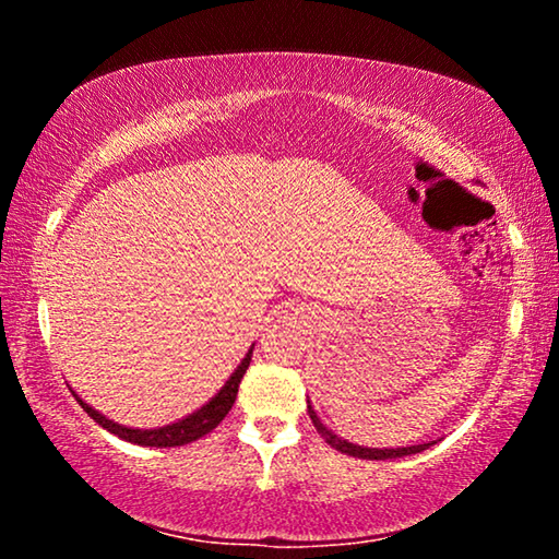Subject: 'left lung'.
Returning a JSON list of instances; mask_svg holds the SVG:
<instances>
[{
    "label": "left lung",
    "instance_id": "8db88e82",
    "mask_svg": "<svg viewBox=\"0 0 559 559\" xmlns=\"http://www.w3.org/2000/svg\"><path fill=\"white\" fill-rule=\"evenodd\" d=\"M308 414H310V421H313V427L318 429L320 437H323L330 447L340 453H347V456H355V459H367V461H386V459H402V456H412V453H419L424 449H429L431 443H416V447H400V449H370V447H359V443H349L347 439L337 437L333 429H328L323 421H320V416L316 414L313 404L308 400Z\"/></svg>",
    "mask_w": 559,
    "mask_h": 559
}]
</instances>
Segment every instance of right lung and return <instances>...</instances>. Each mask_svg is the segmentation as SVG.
Returning a JSON list of instances; mask_svg holds the SVG:
<instances>
[{"instance_id":"add662e5","label":"right lung","mask_w":559,"mask_h":559,"mask_svg":"<svg viewBox=\"0 0 559 559\" xmlns=\"http://www.w3.org/2000/svg\"><path fill=\"white\" fill-rule=\"evenodd\" d=\"M251 355H253V345L249 347V353L239 362V367L231 372L229 380L224 382V386L219 392H216L210 402L202 404L200 409L182 416V419H177L173 424H165V427H157V429H132V427H122V424L108 419L106 414H100L98 409H93L91 404H86L81 400L79 394L73 390L75 402L83 406V412H86L93 421L100 424L103 429L116 433L122 441H130V443H138V447H157V449H167V447H185L189 441H197L202 439L204 433H210L212 429L219 427V421L224 419L226 414L236 402V394H239V384L243 380L246 370H249L251 365Z\"/></svg>"}]
</instances>
